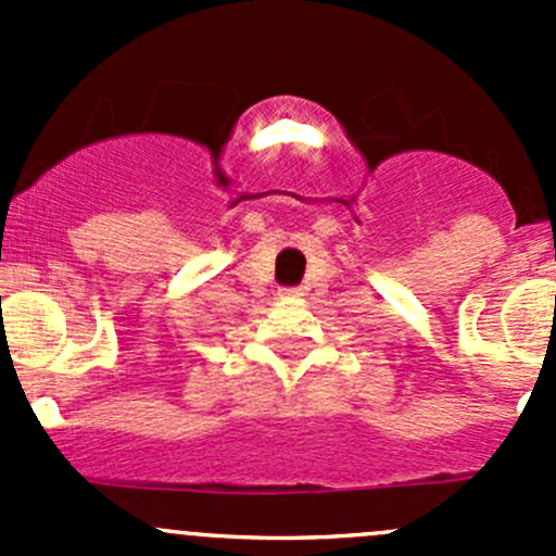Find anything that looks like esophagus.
<instances>
[{
  "mask_svg": "<svg viewBox=\"0 0 556 556\" xmlns=\"http://www.w3.org/2000/svg\"><path fill=\"white\" fill-rule=\"evenodd\" d=\"M279 295H285V299H299L301 290L299 288H282L279 290Z\"/></svg>",
  "mask_w": 556,
  "mask_h": 556,
  "instance_id": "esophagus-1",
  "label": "esophagus"
}]
</instances>
